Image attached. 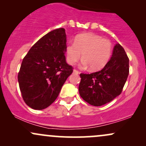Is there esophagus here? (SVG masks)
Wrapping results in <instances>:
<instances>
[{
	"instance_id": "obj_1",
	"label": "esophagus",
	"mask_w": 146,
	"mask_h": 146,
	"mask_svg": "<svg viewBox=\"0 0 146 146\" xmlns=\"http://www.w3.org/2000/svg\"><path fill=\"white\" fill-rule=\"evenodd\" d=\"M73 73H75V74H79V73H80V72H79L78 71H77V70L74 69V70H73Z\"/></svg>"
}]
</instances>
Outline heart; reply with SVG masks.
I'll use <instances>...</instances> for the list:
<instances>
[{"instance_id": "heart-1", "label": "heart", "mask_w": 146, "mask_h": 146, "mask_svg": "<svg viewBox=\"0 0 146 146\" xmlns=\"http://www.w3.org/2000/svg\"><path fill=\"white\" fill-rule=\"evenodd\" d=\"M112 51L113 46L108 40L95 33H82L75 37L74 43L69 42L66 45V60L70 64H75L82 53V66L86 68L89 66L91 71H99L109 62Z\"/></svg>"}]
</instances>
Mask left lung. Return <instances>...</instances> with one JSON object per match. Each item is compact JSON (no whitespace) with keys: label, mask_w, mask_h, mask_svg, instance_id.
<instances>
[{"label":"left lung","mask_w":146,"mask_h":146,"mask_svg":"<svg viewBox=\"0 0 146 146\" xmlns=\"http://www.w3.org/2000/svg\"><path fill=\"white\" fill-rule=\"evenodd\" d=\"M128 74L129 59L123 48L117 43L109 62L101 71L80 74L79 93L90 105H104L121 94Z\"/></svg>","instance_id":"obj_1"}]
</instances>
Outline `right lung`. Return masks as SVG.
Returning a JSON list of instances; mask_svg holds the SVG:
<instances>
[{
	"label": "right lung",
	"instance_id": "add662e5",
	"mask_svg": "<svg viewBox=\"0 0 146 146\" xmlns=\"http://www.w3.org/2000/svg\"><path fill=\"white\" fill-rule=\"evenodd\" d=\"M66 46L65 29L59 28L41 38L23 58L18 80L23 100L30 108L42 110L49 106L73 73L66 62Z\"/></svg>",
	"mask_w": 146,
	"mask_h": 146
}]
</instances>
